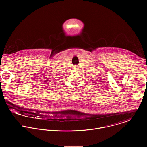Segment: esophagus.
Here are the masks:
<instances>
[{
    "mask_svg": "<svg viewBox=\"0 0 147 147\" xmlns=\"http://www.w3.org/2000/svg\"><path fill=\"white\" fill-rule=\"evenodd\" d=\"M74 68H75V69H76V70H78V65H76L74 66Z\"/></svg>",
    "mask_w": 147,
    "mask_h": 147,
    "instance_id": "obj_1",
    "label": "esophagus"
}]
</instances>
